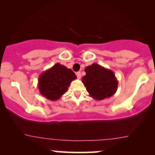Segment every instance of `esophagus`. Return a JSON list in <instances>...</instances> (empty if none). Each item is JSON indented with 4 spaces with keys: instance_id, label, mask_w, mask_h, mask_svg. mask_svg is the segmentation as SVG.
<instances>
[{
    "instance_id": "1",
    "label": "esophagus",
    "mask_w": 155,
    "mask_h": 155,
    "mask_svg": "<svg viewBox=\"0 0 155 155\" xmlns=\"http://www.w3.org/2000/svg\"><path fill=\"white\" fill-rule=\"evenodd\" d=\"M76 76L78 79H81V72H77L76 73Z\"/></svg>"
}]
</instances>
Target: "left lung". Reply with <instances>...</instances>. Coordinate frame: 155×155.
Listing matches in <instances>:
<instances>
[{
  "instance_id": "8db88e82",
  "label": "left lung",
  "mask_w": 155,
  "mask_h": 155,
  "mask_svg": "<svg viewBox=\"0 0 155 155\" xmlns=\"http://www.w3.org/2000/svg\"><path fill=\"white\" fill-rule=\"evenodd\" d=\"M85 71L86 75L83 76L82 82L92 98L102 101L115 94L118 82L113 71L98 64L87 66Z\"/></svg>"
}]
</instances>
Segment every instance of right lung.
Instances as JSON below:
<instances>
[{"instance_id": "right-lung-1", "label": "right lung", "mask_w": 155, "mask_h": 155, "mask_svg": "<svg viewBox=\"0 0 155 155\" xmlns=\"http://www.w3.org/2000/svg\"><path fill=\"white\" fill-rule=\"evenodd\" d=\"M76 79V74L70 69L57 63L40 75L38 89L47 99L58 101L68 91L70 82Z\"/></svg>"}]
</instances>
